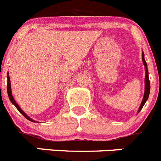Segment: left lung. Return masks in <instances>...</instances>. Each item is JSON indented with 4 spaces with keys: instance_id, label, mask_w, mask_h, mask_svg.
I'll use <instances>...</instances> for the list:
<instances>
[{
    "instance_id": "left-lung-1",
    "label": "left lung",
    "mask_w": 161,
    "mask_h": 161,
    "mask_svg": "<svg viewBox=\"0 0 161 161\" xmlns=\"http://www.w3.org/2000/svg\"><path fill=\"white\" fill-rule=\"evenodd\" d=\"M142 59H143V65L145 66V69H146V76H145V91H144V96H143V99L141 102V105H140V107L139 109V112L142 109V108L144 106L145 102H147V98H148L149 93H150V80H149L148 77V70H147V65L146 61L144 59V55L143 53H142Z\"/></svg>"
}]
</instances>
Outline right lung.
Instances as JSON below:
<instances>
[{"label": "right lung", "instance_id": "obj_1", "mask_svg": "<svg viewBox=\"0 0 161 161\" xmlns=\"http://www.w3.org/2000/svg\"><path fill=\"white\" fill-rule=\"evenodd\" d=\"M7 79H8V80H7V92H8V98H9V100H10V102H12L13 104H14V106H15V107L18 109V111L20 112V113L22 114V115H23L24 117L26 119H28V120L31 121V122H34V120L33 119H31V118L28 117L27 115H26V114L24 113L23 110H22L21 108L19 107V106H18V104H17V102L14 101V97H13L12 96V91H11V85H10V80H9V76H8H8H7Z\"/></svg>", "mask_w": 161, "mask_h": 161}]
</instances>
